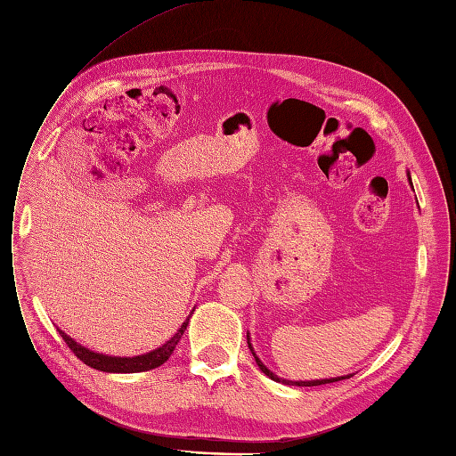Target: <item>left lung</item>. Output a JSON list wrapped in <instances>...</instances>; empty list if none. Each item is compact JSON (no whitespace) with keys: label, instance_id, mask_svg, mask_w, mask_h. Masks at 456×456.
<instances>
[{"label":"left lung","instance_id":"left-lung-1","mask_svg":"<svg viewBox=\"0 0 456 456\" xmlns=\"http://www.w3.org/2000/svg\"><path fill=\"white\" fill-rule=\"evenodd\" d=\"M411 180V178H409ZM248 337V346H249V350H252V354H254V358H256V363L259 365V370L265 373L267 377H271L273 380H276V383H284V385H291V387H318V385H328V383H337V380H343V379H348L350 375H346V377H335V379H318V380H288V379H281L278 375H274L271 370H267V365L263 363L257 356H256V352H254V346H252V343H249V335H246Z\"/></svg>","mask_w":456,"mask_h":456}]
</instances>
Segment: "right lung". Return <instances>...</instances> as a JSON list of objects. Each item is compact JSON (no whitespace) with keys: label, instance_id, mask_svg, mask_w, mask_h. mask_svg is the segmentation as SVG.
Masks as SVG:
<instances>
[{"label":"right lung","instance_id":"1","mask_svg":"<svg viewBox=\"0 0 456 456\" xmlns=\"http://www.w3.org/2000/svg\"><path fill=\"white\" fill-rule=\"evenodd\" d=\"M191 314H193V313H191ZM191 314L187 316V320L183 322L182 328L175 331L163 346H159V348L148 352V354H140V356H132V358L100 354V352H93L89 348L81 346L79 343L73 341L69 335H66L62 330H58V333L62 335V339L71 348L73 354H76L83 363H86L89 367H94V370H98V371H106V373H140V371L155 370V367L163 365L170 358L175 345L180 343L183 331L187 330Z\"/></svg>","mask_w":456,"mask_h":456}]
</instances>
